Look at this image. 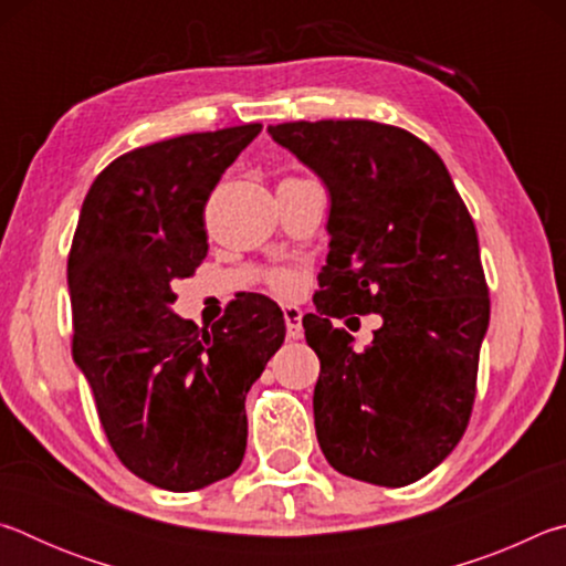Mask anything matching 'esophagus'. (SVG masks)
Returning a JSON list of instances; mask_svg holds the SVG:
<instances>
[{"mask_svg":"<svg viewBox=\"0 0 566 566\" xmlns=\"http://www.w3.org/2000/svg\"><path fill=\"white\" fill-rule=\"evenodd\" d=\"M282 314H284V324H286V337L290 339H302V310L294 304H284L282 306Z\"/></svg>","mask_w":566,"mask_h":566,"instance_id":"1","label":"esophagus"}]
</instances>
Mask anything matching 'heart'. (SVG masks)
I'll list each match as a JSON object with an SVG mask.
<instances>
[{"mask_svg": "<svg viewBox=\"0 0 566 566\" xmlns=\"http://www.w3.org/2000/svg\"><path fill=\"white\" fill-rule=\"evenodd\" d=\"M294 276L292 274H286V272H282V274H276L274 276V286H276V292H282V294H290L292 290H294Z\"/></svg>", "mask_w": 566, "mask_h": 566, "instance_id": "obj_1", "label": "heart"}]
</instances>
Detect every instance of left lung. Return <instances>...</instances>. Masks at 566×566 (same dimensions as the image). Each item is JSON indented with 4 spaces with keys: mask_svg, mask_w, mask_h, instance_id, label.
I'll return each mask as SVG.
<instances>
[{
    "mask_svg": "<svg viewBox=\"0 0 566 566\" xmlns=\"http://www.w3.org/2000/svg\"><path fill=\"white\" fill-rule=\"evenodd\" d=\"M276 145L329 189V254L302 319L319 357L314 427L337 472L405 486L459 444L490 327L472 217L437 151L369 119L284 122ZM379 313L364 353L331 317Z\"/></svg>",
    "mask_w": 566,
    "mask_h": 566,
    "instance_id": "left-lung-1",
    "label": "left lung"
}]
</instances>
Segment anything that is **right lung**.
I'll use <instances>...</instances> for the list:
<instances>
[{
	"mask_svg": "<svg viewBox=\"0 0 566 566\" xmlns=\"http://www.w3.org/2000/svg\"><path fill=\"white\" fill-rule=\"evenodd\" d=\"M262 124L132 149L94 179L72 239V357L119 462L169 492L234 474L249 387L284 342L272 300L234 304L212 329L169 310L207 256V199Z\"/></svg>",
	"mask_w": 566,
	"mask_h": 566,
	"instance_id": "1",
	"label": "right lung"
}]
</instances>
